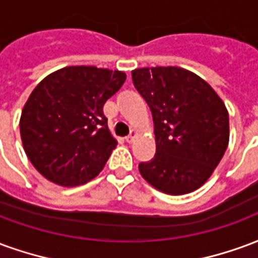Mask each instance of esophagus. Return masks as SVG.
Segmentation results:
<instances>
[{"label":"esophagus","instance_id":"esophagus-1","mask_svg":"<svg viewBox=\"0 0 258 258\" xmlns=\"http://www.w3.org/2000/svg\"><path fill=\"white\" fill-rule=\"evenodd\" d=\"M134 138H135V131H131V133H130V134L127 135V137H125L124 140H125V142H128V144H131V142L134 141Z\"/></svg>","mask_w":258,"mask_h":258}]
</instances>
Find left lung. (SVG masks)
I'll use <instances>...</instances> for the list:
<instances>
[{"label":"left lung","mask_w":258,"mask_h":258,"mask_svg":"<svg viewBox=\"0 0 258 258\" xmlns=\"http://www.w3.org/2000/svg\"><path fill=\"white\" fill-rule=\"evenodd\" d=\"M131 76L155 124L156 153L140 163L141 175L168 195L198 189L227 151L229 117L224 102L205 80L185 69L142 68Z\"/></svg>","instance_id":"left-lung-1"}]
</instances>
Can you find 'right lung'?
<instances>
[{"instance_id":"right-lung-1","label":"right lung","mask_w":258,"mask_h":258,"mask_svg":"<svg viewBox=\"0 0 258 258\" xmlns=\"http://www.w3.org/2000/svg\"><path fill=\"white\" fill-rule=\"evenodd\" d=\"M124 81L118 70L69 66L33 90L20 117V137L29 160L45 178L76 186L101 173L117 145L103 105Z\"/></svg>"}]
</instances>
